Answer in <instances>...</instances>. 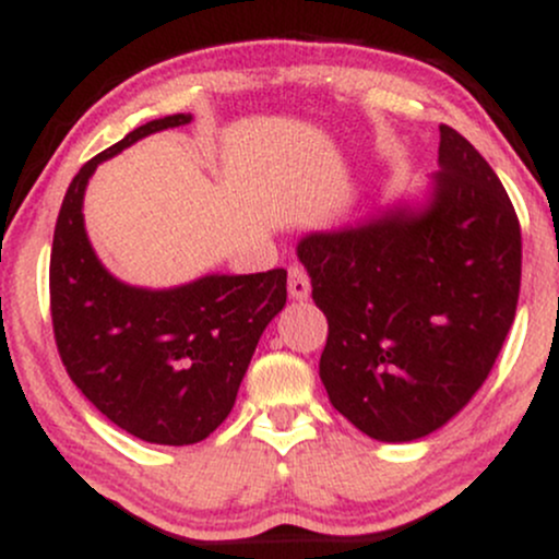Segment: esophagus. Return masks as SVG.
Returning <instances> with one entry per match:
<instances>
[{
	"mask_svg": "<svg viewBox=\"0 0 559 559\" xmlns=\"http://www.w3.org/2000/svg\"><path fill=\"white\" fill-rule=\"evenodd\" d=\"M288 294L294 299L310 297V275L301 265H288Z\"/></svg>",
	"mask_w": 559,
	"mask_h": 559,
	"instance_id": "1",
	"label": "esophagus"
}]
</instances>
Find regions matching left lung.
<instances>
[{"label":"left lung","mask_w":559,"mask_h":559,"mask_svg":"<svg viewBox=\"0 0 559 559\" xmlns=\"http://www.w3.org/2000/svg\"><path fill=\"white\" fill-rule=\"evenodd\" d=\"M433 199L357 228L310 234L297 254L329 320L320 381L378 441L441 428L480 389L515 320L521 223L476 146L439 126Z\"/></svg>","instance_id":"8db88e82"}]
</instances>
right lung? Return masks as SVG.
Segmentation results:
<instances>
[{
    "label": "right lung",
    "mask_w": 559,
    "mask_h": 559,
    "mask_svg": "<svg viewBox=\"0 0 559 559\" xmlns=\"http://www.w3.org/2000/svg\"><path fill=\"white\" fill-rule=\"evenodd\" d=\"M189 120H150L88 159L62 199L49 260V310L70 381L115 426L168 447L197 444L228 418L262 331L286 305L284 267L150 292L96 260L81 213L96 165Z\"/></svg>",
    "instance_id": "obj_1"
}]
</instances>
